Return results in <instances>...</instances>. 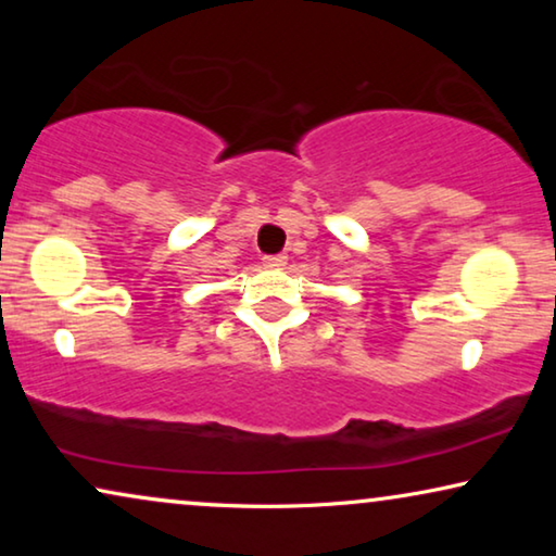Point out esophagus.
I'll return each instance as SVG.
<instances>
[{
  "label": "esophagus",
  "mask_w": 556,
  "mask_h": 556,
  "mask_svg": "<svg viewBox=\"0 0 556 556\" xmlns=\"http://www.w3.org/2000/svg\"><path fill=\"white\" fill-rule=\"evenodd\" d=\"M263 263L268 265V268H283V265L288 263V257L286 255H268V257H263Z\"/></svg>",
  "instance_id": "obj_1"
}]
</instances>
